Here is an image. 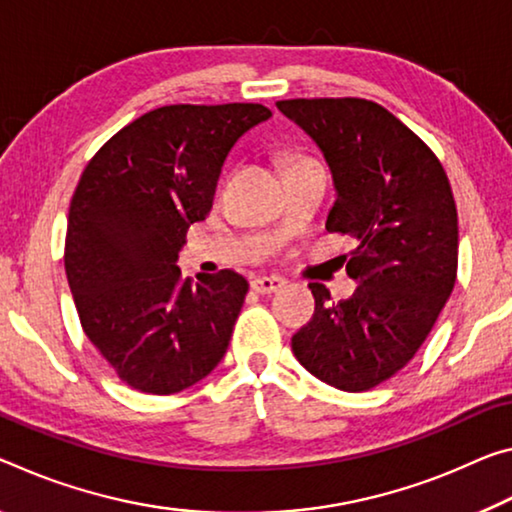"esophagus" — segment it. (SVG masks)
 <instances>
[{
	"instance_id": "34e87169",
	"label": "esophagus",
	"mask_w": 512,
	"mask_h": 512,
	"mask_svg": "<svg viewBox=\"0 0 512 512\" xmlns=\"http://www.w3.org/2000/svg\"><path fill=\"white\" fill-rule=\"evenodd\" d=\"M285 285L287 282L282 278H275V275H264V278H255L250 282V287H253L257 294H275V291L285 289Z\"/></svg>"
}]
</instances>
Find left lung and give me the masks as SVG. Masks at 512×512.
Segmentation results:
<instances>
[{
    "mask_svg": "<svg viewBox=\"0 0 512 512\" xmlns=\"http://www.w3.org/2000/svg\"><path fill=\"white\" fill-rule=\"evenodd\" d=\"M326 157L337 200L326 230L358 248L355 294L332 300L310 282L314 316L291 337L303 367L344 392H367L426 342L458 273V212L435 152L385 107L362 97L275 104Z\"/></svg>",
    "mask_w": 512,
    "mask_h": 512,
    "instance_id": "left-lung-1",
    "label": "left lung"
}]
</instances>
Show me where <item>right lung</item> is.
<instances>
[{
    "mask_svg": "<svg viewBox=\"0 0 512 512\" xmlns=\"http://www.w3.org/2000/svg\"><path fill=\"white\" fill-rule=\"evenodd\" d=\"M269 118L246 102L159 107L113 134L79 177L68 285L86 337L139 392H182L223 360L248 282L232 269L193 282L175 262L212 212L227 152Z\"/></svg>",
    "mask_w": 512,
    "mask_h": 512,
    "instance_id": "1",
    "label": "right lung"
}]
</instances>
